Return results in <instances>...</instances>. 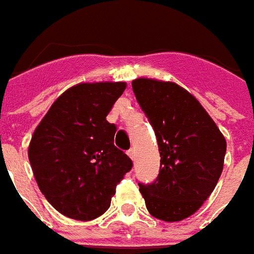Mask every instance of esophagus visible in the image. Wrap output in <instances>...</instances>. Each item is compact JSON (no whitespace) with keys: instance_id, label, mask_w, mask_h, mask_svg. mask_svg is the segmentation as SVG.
Wrapping results in <instances>:
<instances>
[{"instance_id":"34e87169","label":"esophagus","mask_w":254,"mask_h":254,"mask_svg":"<svg viewBox=\"0 0 254 254\" xmlns=\"http://www.w3.org/2000/svg\"><path fill=\"white\" fill-rule=\"evenodd\" d=\"M127 154L130 156V159L132 160V161H135V150H134V149H130V150L127 152Z\"/></svg>"}]
</instances>
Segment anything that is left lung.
Masks as SVG:
<instances>
[{
    "label": "left lung",
    "instance_id": "obj_1",
    "mask_svg": "<svg viewBox=\"0 0 254 254\" xmlns=\"http://www.w3.org/2000/svg\"><path fill=\"white\" fill-rule=\"evenodd\" d=\"M132 91L160 152V172L152 183H138L152 216L179 222L209 197L222 175L226 139L197 98L172 82L139 78Z\"/></svg>",
    "mask_w": 254,
    "mask_h": 254
}]
</instances>
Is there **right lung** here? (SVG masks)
Instances as JSON below:
<instances>
[{
	"instance_id": "right-lung-1",
	"label": "right lung",
	"mask_w": 254,
	"mask_h": 254,
	"mask_svg": "<svg viewBox=\"0 0 254 254\" xmlns=\"http://www.w3.org/2000/svg\"><path fill=\"white\" fill-rule=\"evenodd\" d=\"M126 86L76 84L53 102L34 131L28 159L35 181L64 216L84 222L101 216L132 168L130 157L113 143L116 126L107 120Z\"/></svg>"
}]
</instances>
